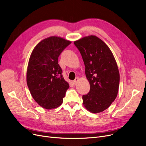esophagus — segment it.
<instances>
[{"instance_id": "obj_1", "label": "esophagus", "mask_w": 146, "mask_h": 146, "mask_svg": "<svg viewBox=\"0 0 146 146\" xmlns=\"http://www.w3.org/2000/svg\"><path fill=\"white\" fill-rule=\"evenodd\" d=\"M79 80V78H76V79L73 81V84H74V85H76V84L78 82Z\"/></svg>"}]
</instances>
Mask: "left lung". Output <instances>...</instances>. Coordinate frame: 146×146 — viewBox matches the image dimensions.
<instances>
[{"label": "left lung", "instance_id": "1", "mask_svg": "<svg viewBox=\"0 0 146 146\" xmlns=\"http://www.w3.org/2000/svg\"><path fill=\"white\" fill-rule=\"evenodd\" d=\"M74 44L82 55L90 85L89 92L82 96L83 104L91 112H101L118 94L119 73L116 61L107 45L96 36L84 37Z\"/></svg>", "mask_w": 146, "mask_h": 146}]
</instances>
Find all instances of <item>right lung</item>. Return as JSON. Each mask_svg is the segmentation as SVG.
Segmentation results:
<instances>
[{"label":"right lung","mask_w":146,"mask_h":146,"mask_svg":"<svg viewBox=\"0 0 146 146\" xmlns=\"http://www.w3.org/2000/svg\"><path fill=\"white\" fill-rule=\"evenodd\" d=\"M71 42L50 36L38 43L31 54L27 72V85L34 100L47 110L63 103L69 88L58 64L61 53Z\"/></svg>","instance_id":"add662e5"}]
</instances>
